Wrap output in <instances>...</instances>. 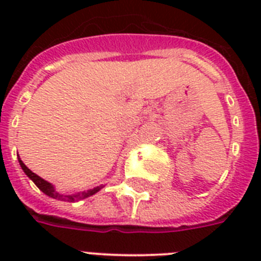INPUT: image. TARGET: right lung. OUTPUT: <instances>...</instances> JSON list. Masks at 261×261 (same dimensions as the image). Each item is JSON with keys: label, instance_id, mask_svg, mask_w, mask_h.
<instances>
[{"label": "right lung", "instance_id": "obj_1", "mask_svg": "<svg viewBox=\"0 0 261 261\" xmlns=\"http://www.w3.org/2000/svg\"><path fill=\"white\" fill-rule=\"evenodd\" d=\"M18 161H19V165H20V167H22L23 171H24V174H26L27 176H29L30 179L34 181V183H35V186L38 187L41 192L45 193V195L49 196V197H52V199L61 200V201L74 202V201H78V200L86 199V197H89V196L95 195V193L98 192V191H100V188H102V186H100V187H95V188H93V190L74 193V195H61V193H59L56 190H55V187H53L49 181L44 180V179H41L39 175H36L35 172H32L31 170H30V168L27 167V166L24 165L22 161H20V158H18Z\"/></svg>", "mask_w": 261, "mask_h": 261}]
</instances>
